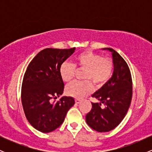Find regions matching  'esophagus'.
I'll return each mask as SVG.
<instances>
[{
  "label": "esophagus",
  "instance_id": "obj_1",
  "mask_svg": "<svg viewBox=\"0 0 152 152\" xmlns=\"http://www.w3.org/2000/svg\"><path fill=\"white\" fill-rule=\"evenodd\" d=\"M75 102H76V104H78L81 102V100H80V99H76V100H75Z\"/></svg>",
  "mask_w": 152,
  "mask_h": 152
}]
</instances>
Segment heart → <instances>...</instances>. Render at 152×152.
<instances>
[{"label":"heart","instance_id":"1","mask_svg":"<svg viewBox=\"0 0 152 152\" xmlns=\"http://www.w3.org/2000/svg\"><path fill=\"white\" fill-rule=\"evenodd\" d=\"M74 66L78 71H84L83 78L86 81L82 83L74 82L66 88L67 95L76 99L83 98L91 93L93 91L91 83L96 87L105 84L111 77L114 70L111 59L102 58L100 54L88 50L82 52L75 57ZM75 67L67 62L61 65L59 73L63 81L69 83L73 81L76 71Z\"/></svg>","mask_w":152,"mask_h":152}]
</instances>
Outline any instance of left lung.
Here are the masks:
<instances>
[{
	"instance_id": "obj_1",
	"label": "left lung",
	"mask_w": 152,
	"mask_h": 152,
	"mask_svg": "<svg viewBox=\"0 0 152 152\" xmlns=\"http://www.w3.org/2000/svg\"><path fill=\"white\" fill-rule=\"evenodd\" d=\"M112 56V76L102 88L92 94L99 103H91L92 109L86 116V121L93 129L107 132L116 128L126 116L132 97L130 70L121 56L112 48H105ZM103 103L105 107L100 105Z\"/></svg>"
}]
</instances>
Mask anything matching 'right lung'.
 <instances>
[{"instance_id": "obj_1", "label": "right lung", "mask_w": 152, "mask_h": 152, "mask_svg": "<svg viewBox=\"0 0 152 152\" xmlns=\"http://www.w3.org/2000/svg\"><path fill=\"white\" fill-rule=\"evenodd\" d=\"M75 50L43 49L31 61L24 74L21 91L24 113L31 126L43 133L58 128L75 104L73 97L65 96L59 101H51L64 93V83L59 69Z\"/></svg>"}]
</instances>
